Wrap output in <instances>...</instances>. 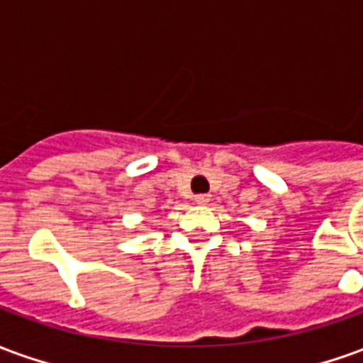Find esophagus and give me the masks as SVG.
Masks as SVG:
<instances>
[{
	"instance_id": "obj_1",
	"label": "esophagus",
	"mask_w": 363,
	"mask_h": 363,
	"mask_svg": "<svg viewBox=\"0 0 363 363\" xmlns=\"http://www.w3.org/2000/svg\"><path fill=\"white\" fill-rule=\"evenodd\" d=\"M194 202H196V204H208V202H210V194H198V196H194Z\"/></svg>"
}]
</instances>
